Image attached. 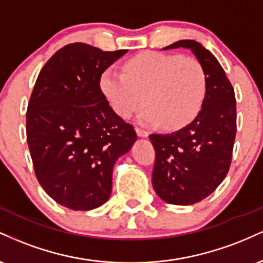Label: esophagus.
Returning <instances> with one entry per match:
<instances>
[{
	"label": "esophagus",
	"instance_id": "obj_1",
	"mask_svg": "<svg viewBox=\"0 0 263 263\" xmlns=\"http://www.w3.org/2000/svg\"><path fill=\"white\" fill-rule=\"evenodd\" d=\"M136 134H137L138 137H148L149 135L147 131H144V129L138 128V127H136Z\"/></svg>",
	"mask_w": 263,
	"mask_h": 263
}]
</instances>
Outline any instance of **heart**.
Listing matches in <instances>:
<instances>
[{
	"mask_svg": "<svg viewBox=\"0 0 263 263\" xmlns=\"http://www.w3.org/2000/svg\"><path fill=\"white\" fill-rule=\"evenodd\" d=\"M126 74L108 68L101 89L117 115L128 117L144 105L140 115L146 125L178 129L189 125L200 112L206 93V75L195 58L148 52L129 59Z\"/></svg>",
	"mask_w": 263,
	"mask_h": 263,
	"instance_id": "1",
	"label": "heart"
}]
</instances>
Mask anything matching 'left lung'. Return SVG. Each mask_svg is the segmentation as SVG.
<instances>
[{
    "instance_id": "obj_1",
    "label": "left lung",
    "mask_w": 263,
    "mask_h": 263,
    "mask_svg": "<svg viewBox=\"0 0 263 263\" xmlns=\"http://www.w3.org/2000/svg\"><path fill=\"white\" fill-rule=\"evenodd\" d=\"M184 48L197 57L206 75V93L200 112L185 127L149 136L156 161L155 192L165 203L192 205L210 195L230 168L236 135V100L218 59L198 42L183 39L163 48Z\"/></svg>"
}]
</instances>
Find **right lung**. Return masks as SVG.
I'll list each match as a JSON object with an SVG mask.
<instances>
[{"label": "right lung", "instance_id": "add662e5", "mask_svg": "<svg viewBox=\"0 0 263 263\" xmlns=\"http://www.w3.org/2000/svg\"><path fill=\"white\" fill-rule=\"evenodd\" d=\"M126 53L65 45L42 68L29 99L26 129L35 177L53 200L71 210L106 203L115 163L137 140L100 87L102 73Z\"/></svg>", "mask_w": 263, "mask_h": 263}]
</instances>
